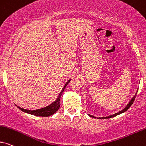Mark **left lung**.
Returning <instances> with one entry per match:
<instances>
[{"label": "left lung", "instance_id": "1", "mask_svg": "<svg viewBox=\"0 0 146 146\" xmlns=\"http://www.w3.org/2000/svg\"><path fill=\"white\" fill-rule=\"evenodd\" d=\"M137 92H136V94H137ZM136 94H135V95L134 96L133 98H132V99L131 100V101H130V102H129V103L128 105L126 106L125 108H124V109H123L122 111H119V113H115V114H114V115H111V116H109V117H101V118H99V119H109V118H112V117H115V116H117V115H120V114H121V113H123L125 112V111H127L128 110V109H129V107H131V106L132 105V104H133V102H134V100H135V98ZM89 115V116H90V117H94V116H92V115Z\"/></svg>", "mask_w": 146, "mask_h": 146}]
</instances>
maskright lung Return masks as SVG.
<instances>
[{"label": "right lung", "instance_id": "add662e5", "mask_svg": "<svg viewBox=\"0 0 146 146\" xmlns=\"http://www.w3.org/2000/svg\"><path fill=\"white\" fill-rule=\"evenodd\" d=\"M70 80H70L66 83L65 85H64L63 88H62V91L60 92V94L58 95V98H56V101H55L54 103H52V104H51V105L47 106V107H45L44 108H42V109H37V110H33V111L27 110V109H22V108L18 107V106H17V107L21 111H22L23 112L29 113V114L35 115V116H39V117H49V116H51V115L54 114V113H56V111L58 110V109H59L60 97H61L62 92H63L64 89H65L66 86H67V84H68Z\"/></svg>", "mask_w": 146, "mask_h": 146}]
</instances>
